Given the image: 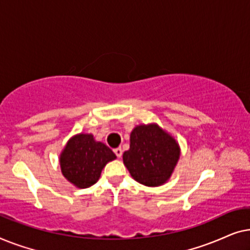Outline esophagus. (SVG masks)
I'll use <instances>...</instances> for the list:
<instances>
[{
	"label": "esophagus",
	"mask_w": 250,
	"mask_h": 250,
	"mask_svg": "<svg viewBox=\"0 0 250 250\" xmlns=\"http://www.w3.org/2000/svg\"><path fill=\"white\" fill-rule=\"evenodd\" d=\"M114 152H115V155L118 157V158H121L122 155H123V150H122V148H116V149H114Z\"/></svg>",
	"instance_id": "obj_1"
}]
</instances>
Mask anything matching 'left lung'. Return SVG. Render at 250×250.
<instances>
[{
	"label": "left lung",
	"mask_w": 250,
	"mask_h": 250,
	"mask_svg": "<svg viewBox=\"0 0 250 250\" xmlns=\"http://www.w3.org/2000/svg\"><path fill=\"white\" fill-rule=\"evenodd\" d=\"M179 157L180 148L172 136L157 125H140L131 133L123 160L135 181L157 187L169 179Z\"/></svg>",
	"instance_id": "obj_1"
}]
</instances>
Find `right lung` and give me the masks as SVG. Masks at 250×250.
I'll return each mask as SVG.
<instances>
[{
	"label": "right lung",
	"instance_id": "right-lung-1",
	"mask_svg": "<svg viewBox=\"0 0 250 250\" xmlns=\"http://www.w3.org/2000/svg\"><path fill=\"white\" fill-rule=\"evenodd\" d=\"M116 158L107 146L97 142L91 134L74 136L60 156L61 172L77 188H87L100 177L105 164Z\"/></svg>",
	"mask_w": 250,
	"mask_h": 250
}]
</instances>
